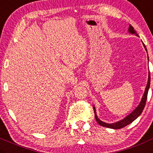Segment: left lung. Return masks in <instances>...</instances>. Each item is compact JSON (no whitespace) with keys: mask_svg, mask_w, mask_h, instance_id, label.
Segmentation results:
<instances>
[{"mask_svg":"<svg viewBox=\"0 0 153 153\" xmlns=\"http://www.w3.org/2000/svg\"><path fill=\"white\" fill-rule=\"evenodd\" d=\"M128 31L129 33L131 34H135L136 36H138V34H137V32L135 31V30L134 29V27H132L131 25H129V28H128ZM144 46L145 49L146 50V48L145 46V45L143 44ZM149 85H150V73L149 72V77H148V82H147V85H146V88H145V91L144 94H143V97H142V99H141L140 103L139 105L137 107V108L132 112L131 113L128 115V116H126L125 119H122L120 121L117 122V123H111V124H108V123H105L104 122L101 121L98 118H97V114H96V111H95V107H93V109H94V118H95L96 121L97 122V123L100 125V126H103V127H107L109 128H113V129H119V128H123L126 127V126L129 125L130 123H131L132 122L134 121L135 119L141 114V113L143 112V109H144L145 105H146V99H147V94H148V91H149Z\"/></svg>","mask_w":153,"mask_h":153,"instance_id":"left-lung-1","label":"left lung"}]
</instances>
